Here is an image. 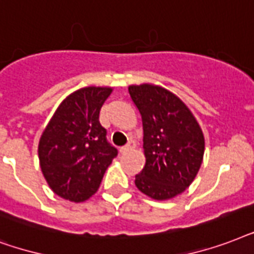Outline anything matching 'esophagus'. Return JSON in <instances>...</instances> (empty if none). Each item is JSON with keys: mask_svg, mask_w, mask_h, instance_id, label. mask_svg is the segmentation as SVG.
I'll return each mask as SVG.
<instances>
[{"mask_svg": "<svg viewBox=\"0 0 254 254\" xmlns=\"http://www.w3.org/2000/svg\"><path fill=\"white\" fill-rule=\"evenodd\" d=\"M133 148H135V141L131 140L128 144H126L125 147H122L121 152H122V154H126V152H128V151H132Z\"/></svg>", "mask_w": 254, "mask_h": 254, "instance_id": "34e87169", "label": "esophagus"}]
</instances>
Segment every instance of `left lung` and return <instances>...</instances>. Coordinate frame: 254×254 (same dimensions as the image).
<instances>
[{"mask_svg":"<svg viewBox=\"0 0 254 254\" xmlns=\"http://www.w3.org/2000/svg\"><path fill=\"white\" fill-rule=\"evenodd\" d=\"M143 122L145 166L135 176L137 190L155 200L178 196L196 178L204 155V135L182 100L154 84L129 86Z\"/></svg>","mask_w":254,"mask_h":254,"instance_id":"obj_1","label":"left lung"}]
</instances>
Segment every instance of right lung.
<instances>
[{
  "instance_id": "obj_1",
  "label": "right lung",
  "mask_w": 254,
  "mask_h": 254,
  "mask_svg": "<svg viewBox=\"0 0 254 254\" xmlns=\"http://www.w3.org/2000/svg\"><path fill=\"white\" fill-rule=\"evenodd\" d=\"M111 87H84L60 105L39 139L42 174L58 196L80 202L100 186L118 149L107 141L99 111Z\"/></svg>"
}]
</instances>
